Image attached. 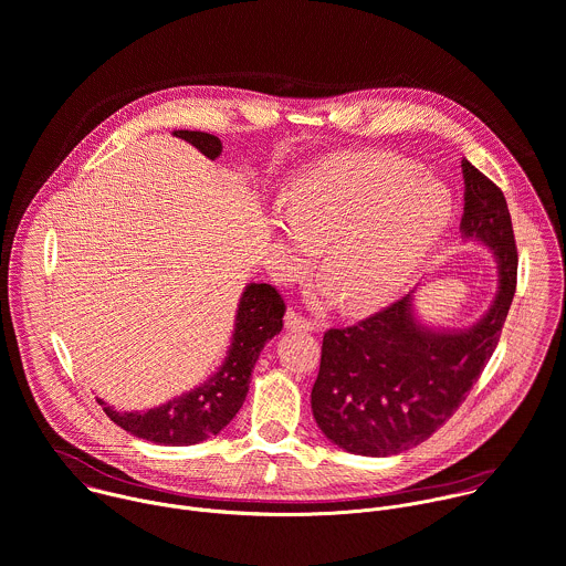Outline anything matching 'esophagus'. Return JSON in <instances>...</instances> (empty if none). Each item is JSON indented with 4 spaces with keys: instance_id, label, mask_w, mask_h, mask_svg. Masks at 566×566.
Wrapping results in <instances>:
<instances>
[{
    "instance_id": "obj_1",
    "label": "esophagus",
    "mask_w": 566,
    "mask_h": 566,
    "mask_svg": "<svg viewBox=\"0 0 566 566\" xmlns=\"http://www.w3.org/2000/svg\"><path fill=\"white\" fill-rule=\"evenodd\" d=\"M286 326L293 328V331H313L315 328L313 319L304 317L297 308H289L286 311Z\"/></svg>"
}]
</instances>
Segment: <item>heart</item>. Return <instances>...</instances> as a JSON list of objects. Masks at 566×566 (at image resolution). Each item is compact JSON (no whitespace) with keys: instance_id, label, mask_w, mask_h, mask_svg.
Here are the masks:
<instances>
[{"instance_id":"obj_1","label":"heart","mask_w":566,"mask_h":566,"mask_svg":"<svg viewBox=\"0 0 566 566\" xmlns=\"http://www.w3.org/2000/svg\"><path fill=\"white\" fill-rule=\"evenodd\" d=\"M444 186L391 155L339 159L293 184L275 231L319 266L350 308L389 297L449 224Z\"/></svg>"}]
</instances>
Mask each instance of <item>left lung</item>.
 I'll list each match as a JSON object with an SVG mask.
<instances>
[{"label":"left lung","instance_id":"obj_1","mask_svg":"<svg viewBox=\"0 0 566 566\" xmlns=\"http://www.w3.org/2000/svg\"><path fill=\"white\" fill-rule=\"evenodd\" d=\"M464 238L486 242L500 264L491 311L469 331L436 333L411 315V295L328 328L311 407L322 433L355 455H396L429 440L467 400L491 359L517 284V247L500 188L467 159Z\"/></svg>","mask_w":566,"mask_h":566}]
</instances>
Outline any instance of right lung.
Here are the masks:
<instances>
[{
	"label": "right lung",
	"instance_id": "add662e5",
	"mask_svg": "<svg viewBox=\"0 0 566 566\" xmlns=\"http://www.w3.org/2000/svg\"><path fill=\"white\" fill-rule=\"evenodd\" d=\"M175 135L211 159L222 153V142L211 133L175 130ZM284 313L286 304L275 286L249 284L240 300L229 357L209 382L144 413H117L102 400L97 402L117 427L155 444L188 447L218 436L244 405L260 350L282 331Z\"/></svg>",
	"mask_w": 566,
	"mask_h": 566
}]
</instances>
